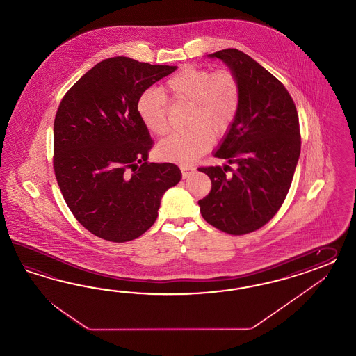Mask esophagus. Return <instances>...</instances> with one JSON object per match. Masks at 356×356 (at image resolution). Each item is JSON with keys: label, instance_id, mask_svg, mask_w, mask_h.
Returning <instances> with one entry per match:
<instances>
[{"label": "esophagus", "instance_id": "esophagus-1", "mask_svg": "<svg viewBox=\"0 0 356 356\" xmlns=\"http://www.w3.org/2000/svg\"><path fill=\"white\" fill-rule=\"evenodd\" d=\"M180 170H181V172H183L184 179H186L188 176H189V173L194 171V167L191 165V164H180Z\"/></svg>", "mask_w": 356, "mask_h": 356}]
</instances>
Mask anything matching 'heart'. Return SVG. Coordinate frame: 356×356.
<instances>
[{
    "instance_id": "obj_1",
    "label": "heart",
    "mask_w": 356,
    "mask_h": 356,
    "mask_svg": "<svg viewBox=\"0 0 356 356\" xmlns=\"http://www.w3.org/2000/svg\"><path fill=\"white\" fill-rule=\"evenodd\" d=\"M165 95L175 101L192 102L191 127L158 144V154L170 161L189 162L211 147L213 135L229 132L240 111L242 90L238 77L231 70L212 71L209 67L186 66L164 86ZM137 113L145 128L155 136L168 131L167 97L147 90L137 102Z\"/></svg>"
}]
</instances>
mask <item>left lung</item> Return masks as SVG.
I'll return each mask as SVG.
<instances>
[{
  "mask_svg": "<svg viewBox=\"0 0 356 356\" xmlns=\"http://www.w3.org/2000/svg\"><path fill=\"white\" fill-rule=\"evenodd\" d=\"M210 57L225 62L240 80L238 115L215 153L237 168L200 167L211 191L198 204L212 227L242 236L266 225L288 195L300 154L298 113L284 84L250 56L224 49Z\"/></svg>",
  "mask_w": 356,
  "mask_h": 356,
  "instance_id": "1",
  "label": "left lung"
}]
</instances>
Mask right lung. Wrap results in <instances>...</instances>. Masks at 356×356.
Here are the masks:
<instances>
[{"instance_id": "1", "label": "right lung", "mask_w": 356, "mask_h": 356, "mask_svg": "<svg viewBox=\"0 0 356 356\" xmlns=\"http://www.w3.org/2000/svg\"><path fill=\"white\" fill-rule=\"evenodd\" d=\"M176 66L105 59L62 98L54 119L53 167L76 220L97 237L127 242L156 220L164 192L181 179L173 163H150L153 140L137 102Z\"/></svg>"}]
</instances>
